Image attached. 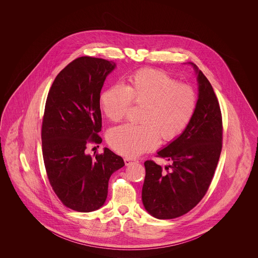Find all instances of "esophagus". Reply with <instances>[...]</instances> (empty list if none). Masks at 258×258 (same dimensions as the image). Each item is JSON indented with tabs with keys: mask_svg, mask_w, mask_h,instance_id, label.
<instances>
[{
	"mask_svg": "<svg viewBox=\"0 0 258 258\" xmlns=\"http://www.w3.org/2000/svg\"><path fill=\"white\" fill-rule=\"evenodd\" d=\"M123 160H124L125 165H130V164H132L133 162H138V160H134V159H132V158H125Z\"/></svg>",
	"mask_w": 258,
	"mask_h": 258,
	"instance_id": "esophagus-1",
	"label": "esophagus"
}]
</instances>
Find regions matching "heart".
Instances as JSON below:
<instances>
[{
	"label": "heart",
	"mask_w": 258,
	"mask_h": 258,
	"mask_svg": "<svg viewBox=\"0 0 258 258\" xmlns=\"http://www.w3.org/2000/svg\"><path fill=\"white\" fill-rule=\"evenodd\" d=\"M132 103L142 106L141 124L112 128L108 144L116 153L136 157L158 145L159 138L169 142L182 135L197 110V96L188 84L180 83L165 72L139 70L127 77L126 84H116L99 96L100 108L114 123L123 120Z\"/></svg>",
	"instance_id": "obj_1"
}]
</instances>
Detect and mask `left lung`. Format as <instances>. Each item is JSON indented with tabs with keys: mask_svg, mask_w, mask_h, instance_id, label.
I'll list each match as a JSON object with an SVG mask.
<instances>
[{
	"mask_svg": "<svg viewBox=\"0 0 258 258\" xmlns=\"http://www.w3.org/2000/svg\"><path fill=\"white\" fill-rule=\"evenodd\" d=\"M194 64V63H192ZM199 96L197 110L184 133L158 153L171 162V171L146 160L142 202L153 217L170 220L184 216L206 195L222 148V117L217 96L197 66Z\"/></svg>",
	"mask_w": 258,
	"mask_h": 258,
	"instance_id": "8db88e82",
	"label": "left lung"
}]
</instances>
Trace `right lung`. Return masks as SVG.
<instances>
[{
	"label": "right lung",
	"mask_w": 258,
	"mask_h": 258,
	"mask_svg": "<svg viewBox=\"0 0 258 258\" xmlns=\"http://www.w3.org/2000/svg\"><path fill=\"white\" fill-rule=\"evenodd\" d=\"M115 62L79 57L56 76L50 88L41 124L42 156L52 189L61 203L77 212L100 208L113 172L123 160L108 148L87 155L89 144H100V91Z\"/></svg>",
	"instance_id": "right-lung-1"
}]
</instances>
